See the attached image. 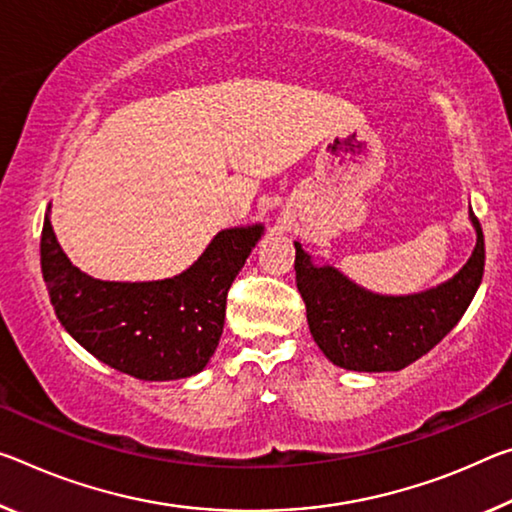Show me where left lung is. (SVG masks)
<instances>
[{"instance_id": "left-lung-1", "label": "left lung", "mask_w": 512, "mask_h": 512, "mask_svg": "<svg viewBox=\"0 0 512 512\" xmlns=\"http://www.w3.org/2000/svg\"><path fill=\"white\" fill-rule=\"evenodd\" d=\"M476 246L467 264L433 289L408 296H383L355 285L330 264H316L296 246V287L305 300L316 346L348 371H401L449 335L481 287L485 241L469 207Z\"/></svg>"}]
</instances>
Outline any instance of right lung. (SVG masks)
I'll use <instances>...</instances> for the list:
<instances>
[{"mask_svg":"<svg viewBox=\"0 0 512 512\" xmlns=\"http://www.w3.org/2000/svg\"><path fill=\"white\" fill-rule=\"evenodd\" d=\"M264 225L227 227L180 275L152 282H109L79 271L56 241L47 207L40 269L56 319L77 344L139 380H180L207 367L223 335L234 278Z\"/></svg>","mask_w":512,"mask_h":512,"instance_id":"obj_1","label":"right lung"}]
</instances>
